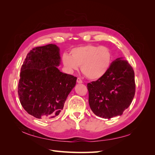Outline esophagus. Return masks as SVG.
<instances>
[{
    "instance_id": "obj_1",
    "label": "esophagus",
    "mask_w": 155,
    "mask_h": 155,
    "mask_svg": "<svg viewBox=\"0 0 155 155\" xmlns=\"http://www.w3.org/2000/svg\"><path fill=\"white\" fill-rule=\"evenodd\" d=\"M77 83H83V81H82V80L81 79V78H78V79H77Z\"/></svg>"
}]
</instances>
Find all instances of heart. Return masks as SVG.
<instances>
[{
  "instance_id": "b5f03b06",
  "label": "heart",
  "mask_w": 155,
  "mask_h": 155,
  "mask_svg": "<svg viewBox=\"0 0 155 155\" xmlns=\"http://www.w3.org/2000/svg\"><path fill=\"white\" fill-rule=\"evenodd\" d=\"M64 66L70 72L78 70L81 66L83 74L91 80H97L109 71L113 61L111 50L107 46L87 45L72 48L70 55L64 54Z\"/></svg>"
}]
</instances>
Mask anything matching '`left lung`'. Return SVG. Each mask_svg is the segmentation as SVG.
<instances>
[{
	"mask_svg": "<svg viewBox=\"0 0 155 155\" xmlns=\"http://www.w3.org/2000/svg\"><path fill=\"white\" fill-rule=\"evenodd\" d=\"M92 111L101 118L121 116L135 94L134 72L127 61L119 58L112 61L102 78L87 84Z\"/></svg>",
	"mask_w": 155,
	"mask_h": 155,
	"instance_id": "left-lung-1",
	"label": "left lung"
}]
</instances>
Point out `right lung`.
<instances>
[{"label":"right lung","mask_w":155,"mask_h":155,"mask_svg":"<svg viewBox=\"0 0 155 155\" xmlns=\"http://www.w3.org/2000/svg\"><path fill=\"white\" fill-rule=\"evenodd\" d=\"M59 48L49 44L33 48L21 69L18 94L24 109L36 118H52L63 109L77 78L63 73Z\"/></svg>","instance_id":"add662e5"}]
</instances>
